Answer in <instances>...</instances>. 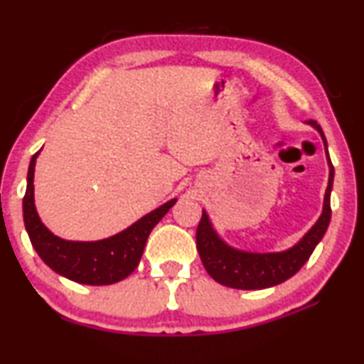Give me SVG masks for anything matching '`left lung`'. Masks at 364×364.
<instances>
[{"instance_id":"left-lung-1","label":"left lung","mask_w":364,"mask_h":364,"mask_svg":"<svg viewBox=\"0 0 364 364\" xmlns=\"http://www.w3.org/2000/svg\"><path fill=\"white\" fill-rule=\"evenodd\" d=\"M309 124L315 127L320 132L321 138H323L326 160H328L330 166L328 188L325 191L323 201V213H321L318 221L315 223V226L294 247L287 249L284 252L257 254L244 252V250H237L231 247V245H228L213 229L206 211H203L201 221H199L196 229V247L204 269L208 270V274L216 282L240 290L269 289V287L282 284L304 267V264L310 259L311 252L315 250L316 244L325 235L331 218L330 194L331 188H333L335 170L333 165H331L328 148H326V140L320 125L315 120H310Z\"/></svg>"}]
</instances>
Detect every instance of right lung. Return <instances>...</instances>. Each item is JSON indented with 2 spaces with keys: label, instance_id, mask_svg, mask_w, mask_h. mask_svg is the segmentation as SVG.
<instances>
[{
  "label": "right lung",
  "instance_id": "obj_1",
  "mask_svg": "<svg viewBox=\"0 0 364 364\" xmlns=\"http://www.w3.org/2000/svg\"><path fill=\"white\" fill-rule=\"evenodd\" d=\"M38 155L39 151L34 153L29 163L26 194L23 198V218L31 244L39 257L54 272L77 284L110 285L129 277L140 262L151 229L170 211L176 199L165 203L155 211L138 219L125 231L109 239L95 240V242L60 239L41 223L34 206L33 181Z\"/></svg>",
  "mask_w": 364,
  "mask_h": 364
}]
</instances>
